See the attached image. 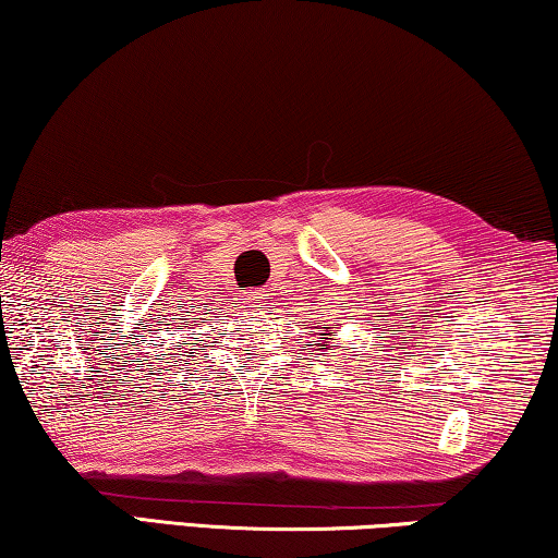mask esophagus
<instances>
[{
	"label": "esophagus",
	"instance_id": "esophagus-1",
	"mask_svg": "<svg viewBox=\"0 0 558 558\" xmlns=\"http://www.w3.org/2000/svg\"><path fill=\"white\" fill-rule=\"evenodd\" d=\"M247 301L253 303V305H250V308H263L265 301H268V293H253V295L247 298Z\"/></svg>",
	"mask_w": 558,
	"mask_h": 558
}]
</instances>
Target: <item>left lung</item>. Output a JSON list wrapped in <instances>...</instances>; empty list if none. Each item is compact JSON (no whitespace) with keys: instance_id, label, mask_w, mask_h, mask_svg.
<instances>
[{"instance_id":"obj_1","label":"left lung","mask_w":558,"mask_h":558,"mask_svg":"<svg viewBox=\"0 0 558 558\" xmlns=\"http://www.w3.org/2000/svg\"><path fill=\"white\" fill-rule=\"evenodd\" d=\"M320 336H331V333H320ZM324 347H328V341H324Z\"/></svg>"}]
</instances>
